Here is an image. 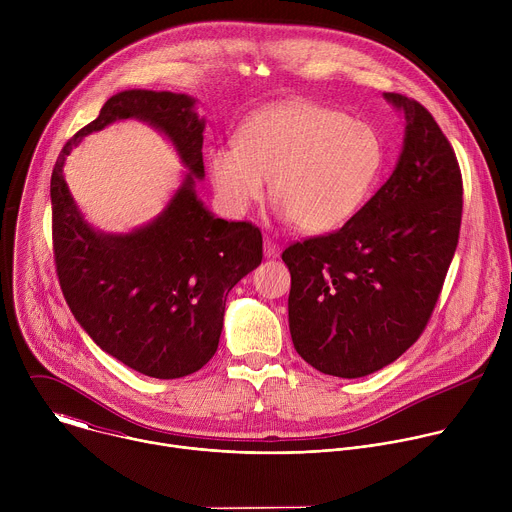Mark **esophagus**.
<instances>
[{
	"label": "esophagus",
	"instance_id": "34e87169",
	"mask_svg": "<svg viewBox=\"0 0 512 512\" xmlns=\"http://www.w3.org/2000/svg\"><path fill=\"white\" fill-rule=\"evenodd\" d=\"M265 255L267 257H277L279 255V245L273 241V239H269V237H265Z\"/></svg>",
	"mask_w": 512,
	"mask_h": 512
}]
</instances>
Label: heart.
I'll return each mask as SVG.
<instances>
[{
	"label": "heart",
	"instance_id": "1",
	"mask_svg": "<svg viewBox=\"0 0 512 512\" xmlns=\"http://www.w3.org/2000/svg\"><path fill=\"white\" fill-rule=\"evenodd\" d=\"M383 168V141L364 121L291 101L253 113L237 145H214L208 170L223 204L241 214L271 180L281 214L304 233H328L369 200Z\"/></svg>",
	"mask_w": 512,
	"mask_h": 512
}]
</instances>
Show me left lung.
<instances>
[{"label":"left lung","instance_id":"left-lung-1","mask_svg":"<svg viewBox=\"0 0 512 512\" xmlns=\"http://www.w3.org/2000/svg\"><path fill=\"white\" fill-rule=\"evenodd\" d=\"M395 172L350 221L281 253L289 332L324 375L356 379L397 360L425 330L458 247L462 172L448 137L411 97Z\"/></svg>","mask_w":512,"mask_h":512}]
</instances>
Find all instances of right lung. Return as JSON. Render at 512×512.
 Here are the masks:
<instances>
[{"label":"right lung","mask_w":512,"mask_h":512,"mask_svg":"<svg viewBox=\"0 0 512 512\" xmlns=\"http://www.w3.org/2000/svg\"><path fill=\"white\" fill-rule=\"evenodd\" d=\"M192 105L168 91L117 93L64 143L50 180L52 251L70 312L107 354L154 379L192 375L214 356L229 291L263 259L259 227L214 218L194 194V176H204V121ZM129 116L164 130L191 174L154 224L103 236L82 221L61 166L83 134Z\"/></svg>","instance_id":"add662e5"}]
</instances>
